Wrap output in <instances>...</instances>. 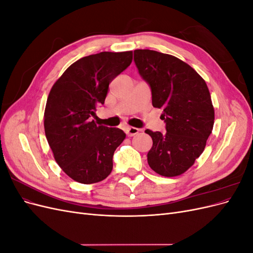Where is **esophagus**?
<instances>
[{
  "label": "esophagus",
  "mask_w": 253,
  "mask_h": 253,
  "mask_svg": "<svg viewBox=\"0 0 253 253\" xmlns=\"http://www.w3.org/2000/svg\"><path fill=\"white\" fill-rule=\"evenodd\" d=\"M126 133L128 137H132V136H135L139 133V128L134 127V126H128L126 128Z\"/></svg>",
  "instance_id": "34e87169"
}]
</instances>
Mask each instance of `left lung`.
Instances as JSON below:
<instances>
[{
  "label": "left lung",
  "instance_id": "left-lung-1",
  "mask_svg": "<svg viewBox=\"0 0 253 253\" xmlns=\"http://www.w3.org/2000/svg\"><path fill=\"white\" fill-rule=\"evenodd\" d=\"M141 77L149 83L152 104L163 109L167 132L145 129L153 145L148 164L166 177L185 173L205 150L214 125V108L205 80L174 56L150 49L134 50Z\"/></svg>",
  "mask_w": 253,
  "mask_h": 253
}]
</instances>
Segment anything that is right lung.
Segmentation results:
<instances>
[{
  "mask_svg": "<svg viewBox=\"0 0 253 253\" xmlns=\"http://www.w3.org/2000/svg\"><path fill=\"white\" fill-rule=\"evenodd\" d=\"M133 51H102L76 61L53 84L44 112L45 136L65 174L80 183L99 182L113 170V155L126 133L97 126L110 83L132 63Z\"/></svg>",
  "mask_w": 253,
  "mask_h": 253,
  "instance_id": "obj_1",
  "label": "right lung"
}]
</instances>
